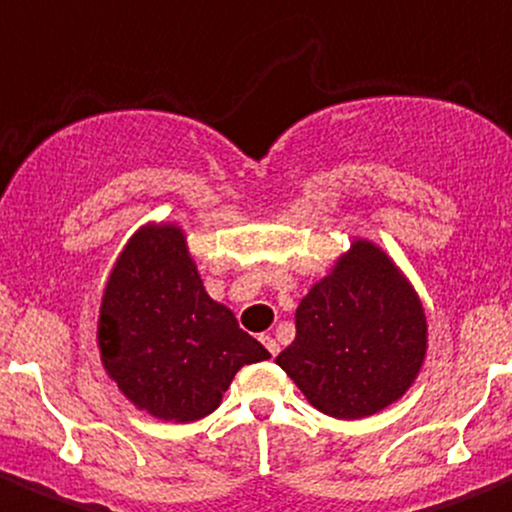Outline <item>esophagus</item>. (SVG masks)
Wrapping results in <instances>:
<instances>
[{
  "label": "esophagus",
  "instance_id": "obj_1",
  "mask_svg": "<svg viewBox=\"0 0 512 512\" xmlns=\"http://www.w3.org/2000/svg\"><path fill=\"white\" fill-rule=\"evenodd\" d=\"M260 340H262V345L267 347V352H270L272 357H275L277 352H280V345H277V340H275V337H270V335H262Z\"/></svg>",
  "mask_w": 512,
  "mask_h": 512
}]
</instances>
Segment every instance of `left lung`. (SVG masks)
I'll return each mask as SVG.
<instances>
[{
    "label": "left lung",
    "instance_id": "8db88e82",
    "mask_svg": "<svg viewBox=\"0 0 512 512\" xmlns=\"http://www.w3.org/2000/svg\"><path fill=\"white\" fill-rule=\"evenodd\" d=\"M295 327L275 362L312 408L337 420L398 403L428 352L418 292L388 252L360 237L302 297Z\"/></svg>",
    "mask_w": 512,
    "mask_h": 512
}]
</instances>
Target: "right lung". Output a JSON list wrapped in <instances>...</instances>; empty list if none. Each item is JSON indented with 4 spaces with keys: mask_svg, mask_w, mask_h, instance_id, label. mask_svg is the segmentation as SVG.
Listing matches in <instances>:
<instances>
[{
    "mask_svg": "<svg viewBox=\"0 0 512 512\" xmlns=\"http://www.w3.org/2000/svg\"><path fill=\"white\" fill-rule=\"evenodd\" d=\"M97 347L124 398L172 423L210 415L240 367L270 357L230 307L207 295L175 222L140 227L114 260Z\"/></svg>",
    "mask_w": 512,
    "mask_h": 512,
    "instance_id": "obj_1",
    "label": "right lung"
}]
</instances>
